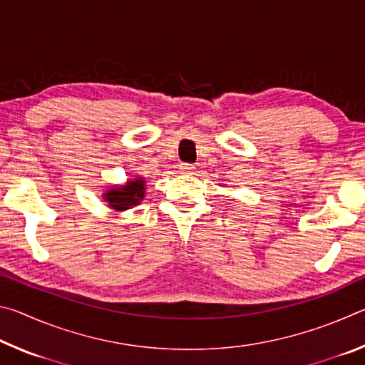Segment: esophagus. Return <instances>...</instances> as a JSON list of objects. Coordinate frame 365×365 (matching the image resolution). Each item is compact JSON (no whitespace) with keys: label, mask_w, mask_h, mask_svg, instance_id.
Returning <instances> with one entry per match:
<instances>
[{"label":"esophagus","mask_w":365,"mask_h":365,"mask_svg":"<svg viewBox=\"0 0 365 365\" xmlns=\"http://www.w3.org/2000/svg\"><path fill=\"white\" fill-rule=\"evenodd\" d=\"M180 172H182V174H191V172H193V165H191V164H180Z\"/></svg>","instance_id":"obj_1"}]
</instances>
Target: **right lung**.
I'll return each instance as SVG.
<instances>
[{
	"label": "right lung",
	"mask_w": 365,
	"mask_h": 365,
	"mask_svg": "<svg viewBox=\"0 0 365 365\" xmlns=\"http://www.w3.org/2000/svg\"><path fill=\"white\" fill-rule=\"evenodd\" d=\"M145 177L137 175L133 178H127V182L122 185H109V188L104 190L101 196L103 201H106L110 209H114L115 212H123L138 206L145 200Z\"/></svg>",
	"instance_id": "right-lung-1"
}]
</instances>
